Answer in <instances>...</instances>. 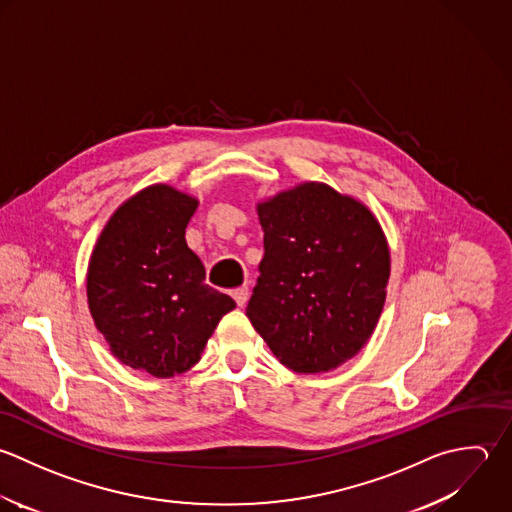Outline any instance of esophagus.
Returning <instances> with one entry per match:
<instances>
[{"label":"esophagus","mask_w":512,"mask_h":512,"mask_svg":"<svg viewBox=\"0 0 512 512\" xmlns=\"http://www.w3.org/2000/svg\"><path fill=\"white\" fill-rule=\"evenodd\" d=\"M231 297L235 299V303H237L239 307H245L247 301H249V287H239V289L231 291Z\"/></svg>","instance_id":"esophagus-1"}]
</instances>
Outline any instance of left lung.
Wrapping results in <instances>:
<instances>
[{"instance_id": "8db88e82", "label": "left lung", "mask_w": 512, "mask_h": 512, "mask_svg": "<svg viewBox=\"0 0 512 512\" xmlns=\"http://www.w3.org/2000/svg\"><path fill=\"white\" fill-rule=\"evenodd\" d=\"M265 255L247 317L301 375L327 373L371 339L387 299L391 251L359 199L305 181L257 203Z\"/></svg>"}]
</instances>
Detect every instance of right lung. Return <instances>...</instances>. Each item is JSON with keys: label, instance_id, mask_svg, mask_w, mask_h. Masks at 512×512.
<instances>
[{"label": "right lung", "instance_id": "add662e5", "mask_svg": "<svg viewBox=\"0 0 512 512\" xmlns=\"http://www.w3.org/2000/svg\"><path fill=\"white\" fill-rule=\"evenodd\" d=\"M199 201L149 185L105 223L87 265V305L111 355L157 379L189 371L235 301L205 285L185 227Z\"/></svg>", "mask_w": 512, "mask_h": 512}]
</instances>
